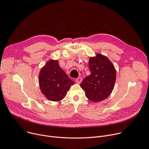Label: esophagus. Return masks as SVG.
<instances>
[{"label":"esophagus","instance_id":"34e87169","mask_svg":"<svg viewBox=\"0 0 149 149\" xmlns=\"http://www.w3.org/2000/svg\"><path fill=\"white\" fill-rule=\"evenodd\" d=\"M83 80V79L81 77H78L77 79H76V82L77 83V84H80Z\"/></svg>","mask_w":149,"mask_h":149}]
</instances>
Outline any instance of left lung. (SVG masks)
<instances>
[{"mask_svg": "<svg viewBox=\"0 0 149 149\" xmlns=\"http://www.w3.org/2000/svg\"><path fill=\"white\" fill-rule=\"evenodd\" d=\"M88 67L91 74L80 84L86 97L93 102H99L111 93L116 77L114 66L105 56L97 53L89 58Z\"/></svg>", "mask_w": 149, "mask_h": 149, "instance_id": "8db88e82", "label": "left lung"}]
</instances>
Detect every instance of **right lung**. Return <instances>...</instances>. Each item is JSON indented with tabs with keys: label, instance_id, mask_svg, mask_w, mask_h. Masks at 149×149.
I'll return each mask as SVG.
<instances>
[{
	"label": "right lung",
	"instance_id": "1",
	"mask_svg": "<svg viewBox=\"0 0 149 149\" xmlns=\"http://www.w3.org/2000/svg\"><path fill=\"white\" fill-rule=\"evenodd\" d=\"M39 83L40 91L46 99L59 102L66 96L74 81L59 66L58 61L50 59L40 69Z\"/></svg>",
	"mask_w": 149,
	"mask_h": 149
}]
</instances>
